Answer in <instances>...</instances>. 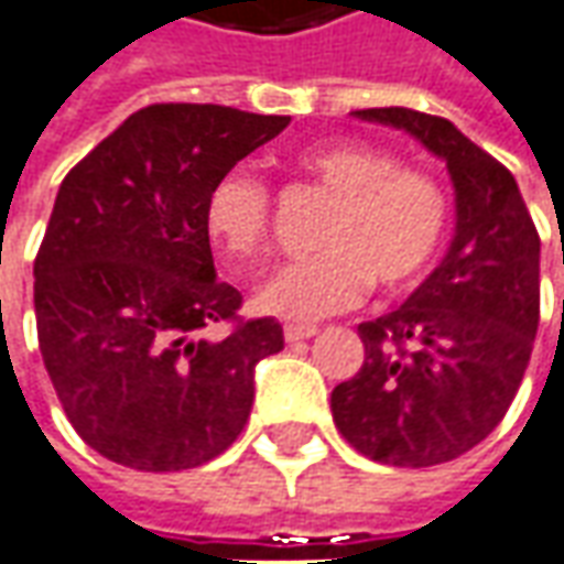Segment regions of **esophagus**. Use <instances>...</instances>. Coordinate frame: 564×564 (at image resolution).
I'll return each instance as SVG.
<instances>
[{
  "instance_id": "obj_1",
  "label": "esophagus",
  "mask_w": 564,
  "mask_h": 564,
  "mask_svg": "<svg viewBox=\"0 0 564 564\" xmlns=\"http://www.w3.org/2000/svg\"><path fill=\"white\" fill-rule=\"evenodd\" d=\"M314 333H317V327H312V324H286L283 327V339L286 343H302V339H312Z\"/></svg>"
}]
</instances>
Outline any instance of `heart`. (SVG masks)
Segmentation results:
<instances>
[{"label": "heart", "instance_id": "b5f03b06", "mask_svg": "<svg viewBox=\"0 0 564 564\" xmlns=\"http://www.w3.org/2000/svg\"><path fill=\"white\" fill-rule=\"evenodd\" d=\"M296 166L336 203L317 234L321 252L281 268L252 299L256 312L305 324L355 305L370 281L401 290L432 265L447 231V194L432 175L394 166L389 153L361 141L317 144ZM203 218L237 274L262 262L271 231L265 185L243 172L218 178Z\"/></svg>", "mask_w": 564, "mask_h": 564}]
</instances>
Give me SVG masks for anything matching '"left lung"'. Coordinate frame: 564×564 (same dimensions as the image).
<instances>
[{"label":"left lung","mask_w":564,"mask_h":564,"mask_svg":"<svg viewBox=\"0 0 564 564\" xmlns=\"http://www.w3.org/2000/svg\"><path fill=\"white\" fill-rule=\"evenodd\" d=\"M447 163L457 228L404 305L358 327L361 370L330 394L336 429L389 466H435L507 416L540 321V237L512 172L457 126L411 107L355 110Z\"/></svg>","instance_id":"8db88e82"}]
</instances>
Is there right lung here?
Segmentation results:
<instances>
[{
    "label": "right lung",
    "instance_id": "right-lung-1",
    "mask_svg": "<svg viewBox=\"0 0 564 564\" xmlns=\"http://www.w3.org/2000/svg\"><path fill=\"white\" fill-rule=\"evenodd\" d=\"M290 117L221 105L141 107L61 182L33 262L45 370L79 438L138 473L203 466L250 420L256 364L281 351L274 317L237 324L206 197Z\"/></svg>",
    "mask_w": 564,
    "mask_h": 564
}]
</instances>
